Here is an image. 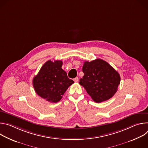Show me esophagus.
I'll return each mask as SVG.
<instances>
[{
    "label": "esophagus",
    "mask_w": 148,
    "mask_h": 148,
    "mask_svg": "<svg viewBox=\"0 0 148 148\" xmlns=\"http://www.w3.org/2000/svg\"><path fill=\"white\" fill-rule=\"evenodd\" d=\"M78 80H79L78 77H75V78L74 79V81L75 82H78Z\"/></svg>",
    "instance_id": "esophagus-1"
}]
</instances>
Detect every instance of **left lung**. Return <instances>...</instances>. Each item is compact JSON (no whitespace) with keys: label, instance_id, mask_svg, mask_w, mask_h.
<instances>
[{"label":"left lung","instance_id":"8db88e82","mask_svg":"<svg viewBox=\"0 0 148 148\" xmlns=\"http://www.w3.org/2000/svg\"><path fill=\"white\" fill-rule=\"evenodd\" d=\"M82 71L84 75L79 83L95 102L110 99L117 91L120 75L107 62L99 58L85 61Z\"/></svg>","mask_w":148,"mask_h":148}]
</instances>
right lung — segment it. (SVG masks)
<instances>
[{"mask_svg": "<svg viewBox=\"0 0 148 148\" xmlns=\"http://www.w3.org/2000/svg\"><path fill=\"white\" fill-rule=\"evenodd\" d=\"M62 62L49 60L41 67L38 73L33 79L36 92L47 101L56 103L60 101L74 81L67 77L61 69Z\"/></svg>", "mask_w": 148, "mask_h": 148, "instance_id": "obj_1", "label": "right lung"}]
</instances>
